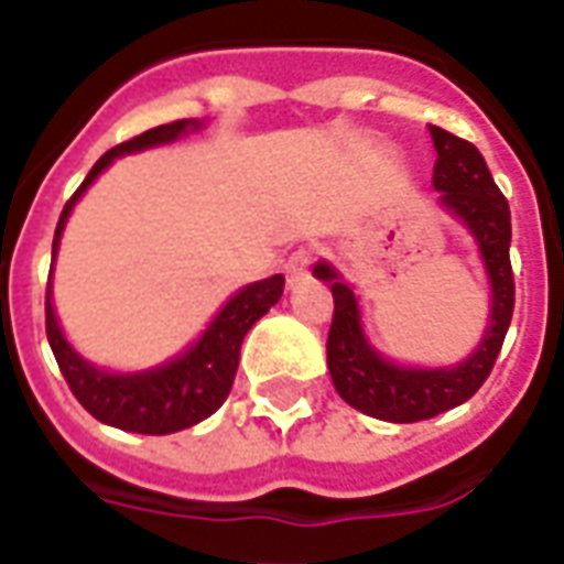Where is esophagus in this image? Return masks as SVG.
Listing matches in <instances>:
<instances>
[{
    "instance_id": "1",
    "label": "esophagus",
    "mask_w": 564,
    "mask_h": 564,
    "mask_svg": "<svg viewBox=\"0 0 564 564\" xmlns=\"http://www.w3.org/2000/svg\"><path fill=\"white\" fill-rule=\"evenodd\" d=\"M308 261H312V256H308V249H297V252H291L285 261V276H288V285L294 288L297 282H303L308 273Z\"/></svg>"
}]
</instances>
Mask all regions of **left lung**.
<instances>
[{"instance_id": "left-lung-1", "label": "left lung", "mask_w": 564, "mask_h": 564, "mask_svg": "<svg viewBox=\"0 0 564 564\" xmlns=\"http://www.w3.org/2000/svg\"><path fill=\"white\" fill-rule=\"evenodd\" d=\"M437 151L434 177L440 210H446L476 240L478 258L488 276V324L473 354L452 366H408L389 359L371 345L362 327V306L347 282L321 258L312 273L333 288L336 312L327 338V368L333 387L347 404L366 416L383 422H422L458 408L476 395L497 362L499 347L514 312V279H511V210L499 193L485 156L467 139L452 137L443 127L427 124Z\"/></svg>"}]
</instances>
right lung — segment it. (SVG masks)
I'll return each instance as SVG.
<instances>
[{
	"instance_id": "obj_1",
	"label": "right lung",
	"mask_w": 564,
	"mask_h": 564,
	"mask_svg": "<svg viewBox=\"0 0 564 564\" xmlns=\"http://www.w3.org/2000/svg\"><path fill=\"white\" fill-rule=\"evenodd\" d=\"M202 118H184L172 124H160L145 130L142 137L121 142L112 151H106L88 172L83 186L76 189L74 198L67 202L62 217H58L56 237H53V267H50V282H46V338L56 354V362L65 375L67 387L76 401L104 425L133 431V434H175L184 427L198 425L202 419L217 413L223 401L235 383L240 345L258 317H264L270 306H276L282 297L285 279L282 273L270 279H258L252 285H243L223 303L210 324L202 329V336L181 354L166 362L139 371H112V368L95 366L67 341L65 329L58 324L56 306H53V273H56L58 247L62 235L79 198L86 196L88 186L104 175L106 169L116 163L118 156L139 154L148 148L172 145L186 133L202 130Z\"/></svg>"
}]
</instances>
